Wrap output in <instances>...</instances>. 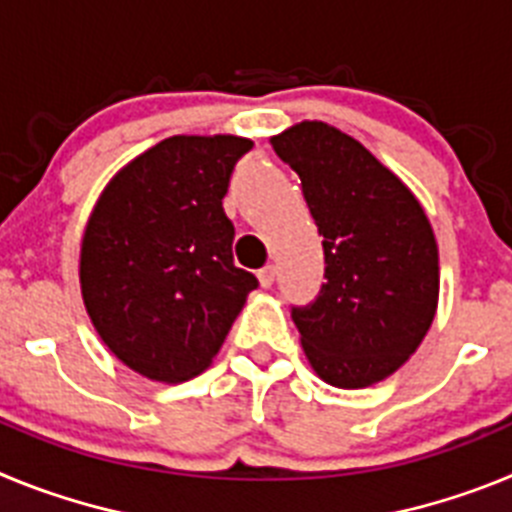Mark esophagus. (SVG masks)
Segmentation results:
<instances>
[{"label":"esophagus","instance_id":"esophagus-1","mask_svg":"<svg viewBox=\"0 0 512 512\" xmlns=\"http://www.w3.org/2000/svg\"><path fill=\"white\" fill-rule=\"evenodd\" d=\"M274 277H277V269H274L271 264L264 266V269H259V282L264 289H269L271 284H274Z\"/></svg>","mask_w":512,"mask_h":512}]
</instances>
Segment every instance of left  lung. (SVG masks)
Listing matches in <instances>:
<instances>
[{
	"label": "left lung",
	"mask_w": 512,
	"mask_h": 512,
	"mask_svg": "<svg viewBox=\"0 0 512 512\" xmlns=\"http://www.w3.org/2000/svg\"><path fill=\"white\" fill-rule=\"evenodd\" d=\"M323 235L325 282L292 307L307 361L333 387H369L420 346L438 305V246L423 207L359 140L325 122L271 138Z\"/></svg>",
	"instance_id": "obj_1"
}]
</instances>
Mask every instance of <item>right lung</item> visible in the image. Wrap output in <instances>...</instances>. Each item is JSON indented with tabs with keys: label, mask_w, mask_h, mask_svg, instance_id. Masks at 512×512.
Masks as SVG:
<instances>
[{
	"label": "right lung",
	"mask_w": 512,
	"mask_h": 512,
	"mask_svg": "<svg viewBox=\"0 0 512 512\" xmlns=\"http://www.w3.org/2000/svg\"><path fill=\"white\" fill-rule=\"evenodd\" d=\"M235 135H174L107 184L81 241V295L112 354L156 382H187L210 366L248 292L233 264L223 212Z\"/></svg>",
	"instance_id": "1"
}]
</instances>
